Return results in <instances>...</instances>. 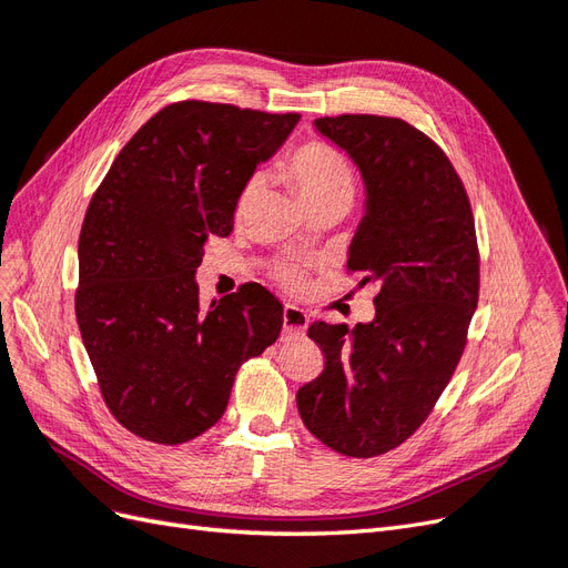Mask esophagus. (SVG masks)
Returning a JSON list of instances; mask_svg holds the SVG:
<instances>
[{"instance_id": "obj_1", "label": "esophagus", "mask_w": 568, "mask_h": 568, "mask_svg": "<svg viewBox=\"0 0 568 568\" xmlns=\"http://www.w3.org/2000/svg\"><path fill=\"white\" fill-rule=\"evenodd\" d=\"M282 322H284V338L301 336L307 329V313L301 311V307H296V305L286 303Z\"/></svg>"}]
</instances>
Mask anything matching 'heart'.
Wrapping results in <instances>:
<instances>
[{"mask_svg":"<svg viewBox=\"0 0 568 568\" xmlns=\"http://www.w3.org/2000/svg\"><path fill=\"white\" fill-rule=\"evenodd\" d=\"M288 173L296 182L303 209H315V205H341L346 211L351 209L357 189L355 170L336 149L324 144L301 146L288 161ZM257 189H261V178L255 175L246 182L242 199H239V209H244ZM280 277L286 284H296L301 274L294 267H282Z\"/></svg>","mask_w":568,"mask_h":568,"instance_id":"heart-1","label":"heart"}]
</instances>
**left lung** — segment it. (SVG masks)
I'll return each instance as SVG.
<instances>
[{
	"mask_svg": "<svg viewBox=\"0 0 568 568\" xmlns=\"http://www.w3.org/2000/svg\"><path fill=\"white\" fill-rule=\"evenodd\" d=\"M313 128L363 178L348 270L379 294L374 320L355 329L311 324L324 369L296 405L332 450L374 457L417 432L459 363L478 303L474 215L448 156L405 120L338 115Z\"/></svg>",
	"mask_w": 568,
	"mask_h": 568,
	"instance_id": "obj_1",
	"label": "left lung"
}]
</instances>
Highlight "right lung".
<instances>
[{"instance_id": "right-lung-1", "label": "right lung", "mask_w": 568, "mask_h": 568, "mask_svg": "<svg viewBox=\"0 0 568 568\" xmlns=\"http://www.w3.org/2000/svg\"><path fill=\"white\" fill-rule=\"evenodd\" d=\"M298 113L209 101L165 106L118 153L78 244L75 315L111 415L144 440L201 436L227 407L234 376L282 332L261 284L201 307L196 267L227 236L236 201Z\"/></svg>"}]
</instances>
